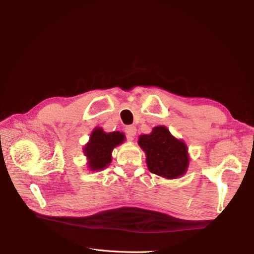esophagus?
Here are the masks:
<instances>
[{
	"mask_svg": "<svg viewBox=\"0 0 254 254\" xmlns=\"http://www.w3.org/2000/svg\"><path fill=\"white\" fill-rule=\"evenodd\" d=\"M125 132H126V135L129 140H132L133 136L135 135L136 133V128L134 126H127L125 128Z\"/></svg>",
	"mask_w": 254,
	"mask_h": 254,
	"instance_id": "34e87169",
	"label": "esophagus"
}]
</instances>
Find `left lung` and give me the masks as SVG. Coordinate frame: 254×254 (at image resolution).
Masks as SVG:
<instances>
[{"instance_id": "8db88e82", "label": "left lung", "mask_w": 254, "mask_h": 254, "mask_svg": "<svg viewBox=\"0 0 254 254\" xmlns=\"http://www.w3.org/2000/svg\"><path fill=\"white\" fill-rule=\"evenodd\" d=\"M140 147L146 153V164L150 173L166 179L184 175L189 167L188 146L173 136L165 126H158L151 133L139 137Z\"/></svg>"}]
</instances>
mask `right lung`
<instances>
[{
	"instance_id": "add662e5",
	"label": "right lung",
	"mask_w": 254,
	"mask_h": 254,
	"mask_svg": "<svg viewBox=\"0 0 254 254\" xmlns=\"http://www.w3.org/2000/svg\"><path fill=\"white\" fill-rule=\"evenodd\" d=\"M125 140V134L120 131L107 133L103 128H95L91 133L90 141L83 147L84 156L88 158L91 172L102 171L111 163V153L115 146Z\"/></svg>"
}]
</instances>
